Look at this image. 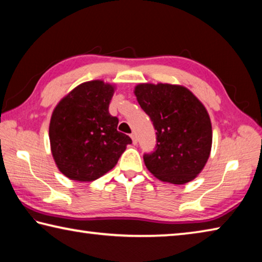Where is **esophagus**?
I'll use <instances>...</instances> for the list:
<instances>
[{
	"label": "esophagus",
	"instance_id": "1",
	"mask_svg": "<svg viewBox=\"0 0 262 262\" xmlns=\"http://www.w3.org/2000/svg\"><path fill=\"white\" fill-rule=\"evenodd\" d=\"M131 139H132V143H134L135 145L138 143V139H137V135L135 134V132H132L131 134Z\"/></svg>",
	"mask_w": 262,
	"mask_h": 262
}]
</instances>
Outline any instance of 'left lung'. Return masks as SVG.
Here are the masks:
<instances>
[{
    "mask_svg": "<svg viewBox=\"0 0 262 262\" xmlns=\"http://www.w3.org/2000/svg\"><path fill=\"white\" fill-rule=\"evenodd\" d=\"M135 95L157 130L155 150L144 155L146 168L158 180L171 184L193 181L212 149L207 109L182 85L144 82L135 87Z\"/></svg>",
    "mask_w": 262,
    "mask_h": 262,
    "instance_id": "1",
    "label": "left lung"
}]
</instances>
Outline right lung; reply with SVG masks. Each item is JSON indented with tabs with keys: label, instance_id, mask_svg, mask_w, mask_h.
Instances as JSON below:
<instances>
[{
	"label": "right lung",
	"instance_id": "right-lung-1",
	"mask_svg": "<svg viewBox=\"0 0 262 262\" xmlns=\"http://www.w3.org/2000/svg\"><path fill=\"white\" fill-rule=\"evenodd\" d=\"M114 84L96 79L75 87L56 104L49 123L50 150L64 176L92 182L116 166L132 143L109 114Z\"/></svg>",
	"mask_w": 262,
	"mask_h": 262
}]
</instances>
